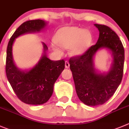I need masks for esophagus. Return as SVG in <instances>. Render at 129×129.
I'll list each match as a JSON object with an SVG mask.
<instances>
[{"mask_svg": "<svg viewBox=\"0 0 129 129\" xmlns=\"http://www.w3.org/2000/svg\"><path fill=\"white\" fill-rule=\"evenodd\" d=\"M69 66H70V65H69V62L66 61V62H65V67H66V68L68 69V68H69Z\"/></svg>", "mask_w": 129, "mask_h": 129, "instance_id": "34e87169", "label": "esophagus"}]
</instances>
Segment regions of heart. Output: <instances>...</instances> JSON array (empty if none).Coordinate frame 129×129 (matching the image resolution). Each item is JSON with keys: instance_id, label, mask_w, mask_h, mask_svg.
Segmentation results:
<instances>
[{"instance_id": "heart-1", "label": "heart", "mask_w": 129, "mask_h": 129, "mask_svg": "<svg viewBox=\"0 0 129 129\" xmlns=\"http://www.w3.org/2000/svg\"><path fill=\"white\" fill-rule=\"evenodd\" d=\"M53 40L56 45L52 46L53 50L62 54L60 47L69 48V54L72 56H80L87 51L92 42V35L90 31L84 29L69 26L59 29Z\"/></svg>"}]
</instances>
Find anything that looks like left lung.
Returning <instances> with one entry per match:
<instances>
[{"label": "left lung", "instance_id": "obj_1", "mask_svg": "<svg viewBox=\"0 0 129 129\" xmlns=\"http://www.w3.org/2000/svg\"><path fill=\"white\" fill-rule=\"evenodd\" d=\"M99 38L83 54L70 58L69 64L79 99L89 106L102 105L114 94L121 83L123 73L125 51L116 33L105 25L95 24ZM101 48L111 53L112 66L107 73L95 69L93 57Z\"/></svg>", "mask_w": 129, "mask_h": 129}]
</instances>
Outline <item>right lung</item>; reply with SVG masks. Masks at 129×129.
I'll use <instances>...</instances> for the list:
<instances>
[{"label":"right lung","mask_w":129,"mask_h":129,"mask_svg":"<svg viewBox=\"0 0 129 129\" xmlns=\"http://www.w3.org/2000/svg\"><path fill=\"white\" fill-rule=\"evenodd\" d=\"M47 24V22L40 19L25 22L11 36L7 47V78L17 97L25 104L40 105L47 102L52 96L54 83L65 68L63 60L53 61L47 57L48 48L43 42L44 53L33 68L21 70L14 62L12 48L15 39L26 33L40 32Z\"/></svg>","instance_id":"add662e5"}]
</instances>
